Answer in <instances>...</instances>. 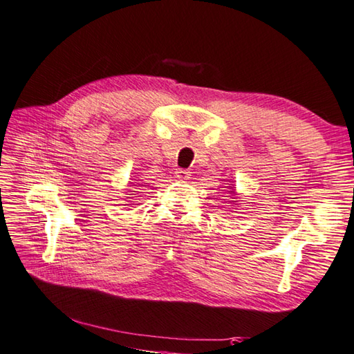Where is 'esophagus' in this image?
<instances>
[{"instance_id": "1", "label": "esophagus", "mask_w": 354, "mask_h": 354, "mask_svg": "<svg viewBox=\"0 0 354 354\" xmlns=\"http://www.w3.org/2000/svg\"><path fill=\"white\" fill-rule=\"evenodd\" d=\"M175 176L179 179V181H187V179L190 178V171H187L184 169H178L176 173H175Z\"/></svg>"}]
</instances>
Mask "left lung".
<instances>
[{"label":"left lung","instance_id":"1","mask_svg":"<svg viewBox=\"0 0 354 354\" xmlns=\"http://www.w3.org/2000/svg\"><path fill=\"white\" fill-rule=\"evenodd\" d=\"M234 189H236V187H232V190H230V193H232V195H233V196H236V195H238V193H236V192H234ZM233 199H234V198H233ZM233 203H234V204H236V203H238V201H233Z\"/></svg>","mask_w":354,"mask_h":354}]
</instances>
